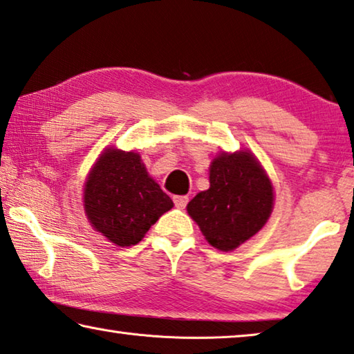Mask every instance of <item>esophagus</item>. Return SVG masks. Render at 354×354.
<instances>
[{"label": "esophagus", "instance_id": "esophagus-1", "mask_svg": "<svg viewBox=\"0 0 354 354\" xmlns=\"http://www.w3.org/2000/svg\"><path fill=\"white\" fill-rule=\"evenodd\" d=\"M173 201H175L176 207H179V209H184L189 201V197H186V195H176V197H173Z\"/></svg>", "mask_w": 354, "mask_h": 354}]
</instances>
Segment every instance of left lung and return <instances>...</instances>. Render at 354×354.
<instances>
[{
	"mask_svg": "<svg viewBox=\"0 0 354 354\" xmlns=\"http://www.w3.org/2000/svg\"><path fill=\"white\" fill-rule=\"evenodd\" d=\"M274 206V187L248 149L218 153L209 167V189L189 201V216L212 248L234 250L265 227Z\"/></svg>",
	"mask_w": 354,
	"mask_h": 354,
	"instance_id": "1",
	"label": "left lung"
}]
</instances>
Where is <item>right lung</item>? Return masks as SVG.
Here are the masks:
<instances>
[{"label": "right lung", "mask_w": 354, "mask_h": 354, "mask_svg": "<svg viewBox=\"0 0 354 354\" xmlns=\"http://www.w3.org/2000/svg\"><path fill=\"white\" fill-rule=\"evenodd\" d=\"M83 206L96 232L129 248L145 238L173 201L148 175L140 154L105 148L86 178Z\"/></svg>", "instance_id": "1"}]
</instances>
